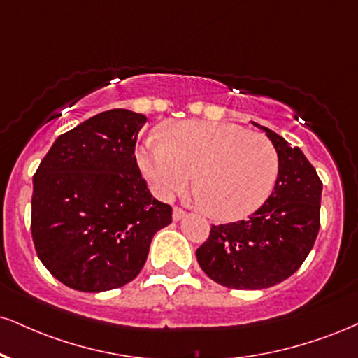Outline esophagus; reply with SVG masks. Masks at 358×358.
<instances>
[{
	"label": "esophagus",
	"instance_id": "34e87169",
	"mask_svg": "<svg viewBox=\"0 0 358 358\" xmlns=\"http://www.w3.org/2000/svg\"><path fill=\"white\" fill-rule=\"evenodd\" d=\"M185 215H187L185 210L178 208V206H175V208H173V222H180L185 217Z\"/></svg>",
	"mask_w": 358,
	"mask_h": 358
}]
</instances>
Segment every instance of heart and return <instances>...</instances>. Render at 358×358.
Wrapping results in <instances>:
<instances>
[{
  "label": "heart",
  "instance_id": "obj_1",
  "mask_svg": "<svg viewBox=\"0 0 358 358\" xmlns=\"http://www.w3.org/2000/svg\"><path fill=\"white\" fill-rule=\"evenodd\" d=\"M138 163L165 200L182 193L196 171L198 198L223 222L257 212L272 195L280 168L268 138L222 122L168 124L165 140L150 138L138 150Z\"/></svg>",
  "mask_w": 358,
  "mask_h": 358
}]
</instances>
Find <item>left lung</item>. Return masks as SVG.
Wrapping results in <instances>:
<instances>
[{
  "instance_id": "obj_1",
  "label": "left lung",
  "mask_w": 358,
  "mask_h": 358,
  "mask_svg": "<svg viewBox=\"0 0 358 358\" xmlns=\"http://www.w3.org/2000/svg\"><path fill=\"white\" fill-rule=\"evenodd\" d=\"M278 153L272 195L248 220L212 227L196 250L201 270L235 290H262L294 275L312 250L320 228L322 182L299 146L260 127Z\"/></svg>"
}]
</instances>
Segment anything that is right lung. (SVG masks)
<instances>
[{
	"mask_svg": "<svg viewBox=\"0 0 358 358\" xmlns=\"http://www.w3.org/2000/svg\"><path fill=\"white\" fill-rule=\"evenodd\" d=\"M146 116L115 108L63 133L33 176L31 235L41 264L73 290H113L143 268L171 206L153 198L135 145Z\"/></svg>",
	"mask_w": 358,
	"mask_h": 358,
	"instance_id": "add662e5",
	"label": "right lung"
}]
</instances>
